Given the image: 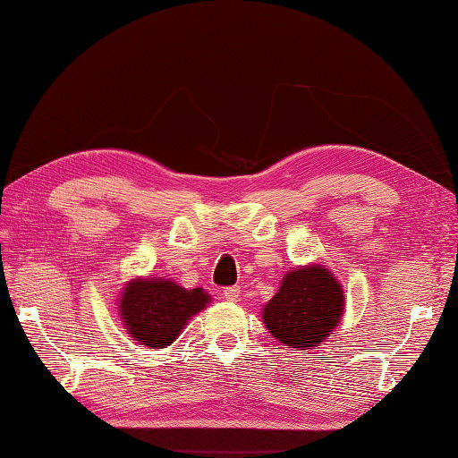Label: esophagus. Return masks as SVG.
Returning a JSON list of instances; mask_svg holds the SVG:
<instances>
[{
	"label": "esophagus",
	"instance_id": "obj_1",
	"mask_svg": "<svg viewBox=\"0 0 458 458\" xmlns=\"http://www.w3.org/2000/svg\"><path fill=\"white\" fill-rule=\"evenodd\" d=\"M239 286H229V288H225V291H223V298H225V301H229V302H235L237 298H239Z\"/></svg>",
	"mask_w": 458,
	"mask_h": 458
}]
</instances>
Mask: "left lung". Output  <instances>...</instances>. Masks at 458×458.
<instances>
[{"label":"left lung","instance_id":"left-lung-1","mask_svg":"<svg viewBox=\"0 0 458 458\" xmlns=\"http://www.w3.org/2000/svg\"><path fill=\"white\" fill-rule=\"evenodd\" d=\"M344 312V293L328 268L320 265L296 268L265 310L263 322L278 342L310 350L338 326Z\"/></svg>","mask_w":458,"mask_h":458}]
</instances>
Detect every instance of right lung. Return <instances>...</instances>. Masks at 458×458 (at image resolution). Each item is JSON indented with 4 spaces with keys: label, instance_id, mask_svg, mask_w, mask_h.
Wrapping results in <instances>:
<instances>
[{
    "label": "right lung",
    "instance_id": "obj_1",
    "mask_svg": "<svg viewBox=\"0 0 458 458\" xmlns=\"http://www.w3.org/2000/svg\"><path fill=\"white\" fill-rule=\"evenodd\" d=\"M208 302L209 296L201 288L185 291L164 278H138L124 288L120 316L140 346L165 348Z\"/></svg>",
    "mask_w": 458,
    "mask_h": 458
}]
</instances>
